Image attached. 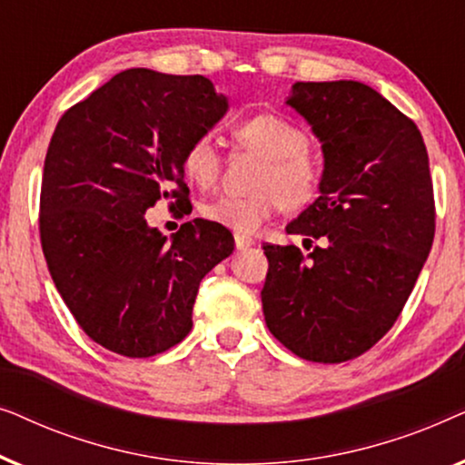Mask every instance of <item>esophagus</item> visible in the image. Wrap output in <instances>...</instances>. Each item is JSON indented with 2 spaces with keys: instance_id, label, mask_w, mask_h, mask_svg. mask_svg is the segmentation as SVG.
I'll return each instance as SVG.
<instances>
[{
  "instance_id": "esophagus-1",
  "label": "esophagus",
  "mask_w": 465,
  "mask_h": 465,
  "mask_svg": "<svg viewBox=\"0 0 465 465\" xmlns=\"http://www.w3.org/2000/svg\"><path fill=\"white\" fill-rule=\"evenodd\" d=\"M253 245L252 237H245V234H234V247L237 250H247V247Z\"/></svg>"
}]
</instances>
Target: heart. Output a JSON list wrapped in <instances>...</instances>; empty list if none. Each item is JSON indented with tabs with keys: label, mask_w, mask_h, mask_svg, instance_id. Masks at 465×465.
I'll use <instances>...</instances> for the list:
<instances>
[{
	"label": "heart",
	"mask_w": 465,
	"mask_h": 465,
	"mask_svg": "<svg viewBox=\"0 0 465 465\" xmlns=\"http://www.w3.org/2000/svg\"><path fill=\"white\" fill-rule=\"evenodd\" d=\"M234 148L262 158L247 196H218L201 207L209 222L239 234H253L262 228L279 205L288 212L313 201L322 182V161L309 148L301 126L277 114H258L232 129ZM182 171L201 190H212L222 173V154L209 135H199L182 154Z\"/></svg>",
	"instance_id": "obj_1"
}]
</instances>
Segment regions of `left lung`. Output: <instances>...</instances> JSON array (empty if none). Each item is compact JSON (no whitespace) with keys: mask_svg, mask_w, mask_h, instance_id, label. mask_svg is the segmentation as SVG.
Segmentation results:
<instances>
[{"mask_svg":"<svg viewBox=\"0 0 465 465\" xmlns=\"http://www.w3.org/2000/svg\"><path fill=\"white\" fill-rule=\"evenodd\" d=\"M322 142L320 196L285 231L323 239L262 250V311L298 358L339 364L390 332L436 231L428 150L417 124L355 80L296 82L285 101Z\"/></svg>","mask_w":465,"mask_h":465,"instance_id":"left-lung-1","label":"left lung"}]
</instances>
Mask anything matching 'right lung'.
I'll list each match as a JSON object with an SVG mask.
<instances>
[{"label": "right lung", "instance_id": "obj_1", "mask_svg": "<svg viewBox=\"0 0 465 465\" xmlns=\"http://www.w3.org/2000/svg\"><path fill=\"white\" fill-rule=\"evenodd\" d=\"M228 110L203 75L135 67L63 114L44 161L40 239L50 277L101 347L152 358L186 339L201 279L234 250L196 218L171 241L150 228L158 201L188 205L182 154Z\"/></svg>", "mask_w": 465, "mask_h": 465}]
</instances>
